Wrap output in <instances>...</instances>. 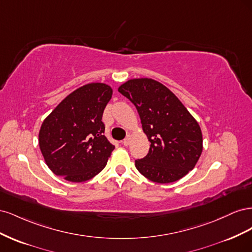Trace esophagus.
<instances>
[{
  "label": "esophagus",
  "instance_id": "34e87169",
  "mask_svg": "<svg viewBox=\"0 0 252 252\" xmlns=\"http://www.w3.org/2000/svg\"><path fill=\"white\" fill-rule=\"evenodd\" d=\"M129 143H130V139H129V138H126L123 142H122V144H123L124 146H128Z\"/></svg>",
  "mask_w": 252,
  "mask_h": 252
}]
</instances>
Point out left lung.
<instances>
[{
  "mask_svg": "<svg viewBox=\"0 0 252 252\" xmlns=\"http://www.w3.org/2000/svg\"><path fill=\"white\" fill-rule=\"evenodd\" d=\"M133 103L150 142L135 167L148 180L167 184L194 168L203 150L200 125L173 93L152 79H133L119 87Z\"/></svg>",
  "mask_w": 252,
  "mask_h": 252,
  "instance_id": "obj_1",
  "label": "left lung"
}]
</instances>
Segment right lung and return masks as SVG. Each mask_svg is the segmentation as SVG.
Wrapping results in <instances>:
<instances>
[{"label":"right lung","instance_id":"obj_1","mask_svg":"<svg viewBox=\"0 0 252 252\" xmlns=\"http://www.w3.org/2000/svg\"><path fill=\"white\" fill-rule=\"evenodd\" d=\"M111 95L107 84H86L67 95L44 120L39 145L53 173L80 183L104 169L114 149L104 135L102 122Z\"/></svg>","mask_w":252,"mask_h":252}]
</instances>
